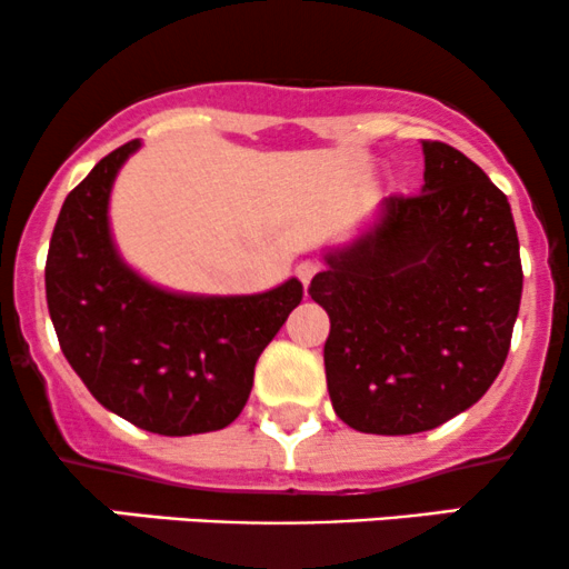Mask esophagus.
<instances>
[{
  "label": "esophagus",
  "mask_w": 569,
  "mask_h": 569,
  "mask_svg": "<svg viewBox=\"0 0 569 569\" xmlns=\"http://www.w3.org/2000/svg\"><path fill=\"white\" fill-rule=\"evenodd\" d=\"M318 270H321V264L310 262V259H305V262L297 264V276H299V280H302L305 286H310V280H312V276H316Z\"/></svg>",
  "instance_id": "esophagus-1"
}]
</instances>
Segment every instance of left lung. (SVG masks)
<instances>
[{
	"instance_id": "8db88e82",
	"label": "left lung",
	"mask_w": 569,
	"mask_h": 569,
	"mask_svg": "<svg viewBox=\"0 0 569 569\" xmlns=\"http://www.w3.org/2000/svg\"><path fill=\"white\" fill-rule=\"evenodd\" d=\"M422 154L420 194L385 198L356 240L326 248L310 283L331 321V407L361 433H422L471 409L519 316L508 198L449 143L422 141Z\"/></svg>"
}]
</instances>
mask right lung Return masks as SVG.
<instances>
[{
  "label": "right lung",
  "mask_w": 569,
  "mask_h": 569,
  "mask_svg": "<svg viewBox=\"0 0 569 569\" xmlns=\"http://www.w3.org/2000/svg\"><path fill=\"white\" fill-rule=\"evenodd\" d=\"M141 141L107 154L69 192L50 238L44 291L71 369L103 409L160 436L227 428L246 407L253 367L302 283L262 293L162 289L122 259L109 200Z\"/></svg>",
  "instance_id": "right-lung-1"
}]
</instances>
